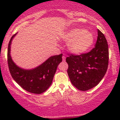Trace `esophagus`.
<instances>
[{
    "label": "esophagus",
    "mask_w": 120,
    "mask_h": 120,
    "mask_svg": "<svg viewBox=\"0 0 120 120\" xmlns=\"http://www.w3.org/2000/svg\"><path fill=\"white\" fill-rule=\"evenodd\" d=\"M62 59H63V61H66V57L64 56H63L62 57Z\"/></svg>",
    "instance_id": "obj_1"
}]
</instances>
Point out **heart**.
Masks as SVG:
<instances>
[{"mask_svg": "<svg viewBox=\"0 0 120 120\" xmlns=\"http://www.w3.org/2000/svg\"><path fill=\"white\" fill-rule=\"evenodd\" d=\"M63 39L68 43L69 50L75 54H81L88 50L94 42V36L86 30L73 28L63 35Z\"/></svg>", "mask_w": 120, "mask_h": 120, "instance_id": "b5f03b06", "label": "heart"}]
</instances>
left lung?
Returning <instances> with one entry per match:
<instances>
[{
    "label": "left lung",
    "instance_id": "left-lung-1",
    "mask_svg": "<svg viewBox=\"0 0 120 120\" xmlns=\"http://www.w3.org/2000/svg\"><path fill=\"white\" fill-rule=\"evenodd\" d=\"M98 35L95 47L89 52L80 55L68 54L66 58L70 81L75 88L82 91L96 86L104 77L108 67L107 40L99 30Z\"/></svg>",
    "mask_w": 120,
    "mask_h": 120
}]
</instances>
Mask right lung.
Segmentation results:
<instances>
[{
    "mask_svg": "<svg viewBox=\"0 0 120 120\" xmlns=\"http://www.w3.org/2000/svg\"><path fill=\"white\" fill-rule=\"evenodd\" d=\"M15 34L10 40L8 50V68L11 77L23 89L30 93L41 94L51 85L60 63L62 61V54L51 56L38 67L32 70H25L17 66L10 56V45Z\"/></svg>",
    "mask_w": 120,
    "mask_h": 120,
    "instance_id": "right-lung-1",
    "label": "right lung"
}]
</instances>
